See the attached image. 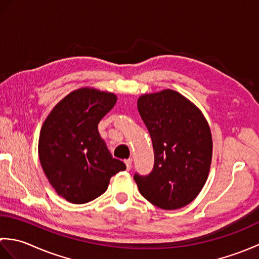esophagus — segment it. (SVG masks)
<instances>
[{"mask_svg":"<svg viewBox=\"0 0 259 259\" xmlns=\"http://www.w3.org/2000/svg\"><path fill=\"white\" fill-rule=\"evenodd\" d=\"M124 163H125V167H126V170H129L131 168V164H133V159H125L124 160Z\"/></svg>","mask_w":259,"mask_h":259,"instance_id":"esophagus-1","label":"esophagus"}]
</instances>
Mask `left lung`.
<instances>
[{
	"instance_id": "1",
	"label": "left lung",
	"mask_w": 259,
	"mask_h": 259,
	"mask_svg": "<svg viewBox=\"0 0 259 259\" xmlns=\"http://www.w3.org/2000/svg\"><path fill=\"white\" fill-rule=\"evenodd\" d=\"M137 106L155 151L151 172L134 176L140 194L166 210L185 207L202 189L210 168L208 122L188 99L170 89L141 96Z\"/></svg>"
}]
</instances>
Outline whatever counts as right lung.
<instances>
[{
  "label": "right lung",
  "mask_w": 259,
  "mask_h": 259,
  "mask_svg": "<svg viewBox=\"0 0 259 259\" xmlns=\"http://www.w3.org/2000/svg\"><path fill=\"white\" fill-rule=\"evenodd\" d=\"M115 102L113 93L82 88L60 101L42 125L41 166L53 188L70 202L96 199L107 190L110 178L125 169L98 131Z\"/></svg>",
  "instance_id": "obj_1"
}]
</instances>
